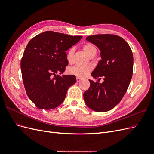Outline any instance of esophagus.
Returning a JSON list of instances; mask_svg holds the SVG:
<instances>
[{
	"instance_id": "esophagus-1",
	"label": "esophagus",
	"mask_w": 154,
	"mask_h": 154,
	"mask_svg": "<svg viewBox=\"0 0 154 154\" xmlns=\"http://www.w3.org/2000/svg\"><path fill=\"white\" fill-rule=\"evenodd\" d=\"M76 80H77V82H80L82 80V78L80 77H78V76H76Z\"/></svg>"
}]
</instances>
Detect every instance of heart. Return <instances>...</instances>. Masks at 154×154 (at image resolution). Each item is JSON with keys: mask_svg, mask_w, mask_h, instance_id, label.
<instances>
[{"mask_svg": "<svg viewBox=\"0 0 154 154\" xmlns=\"http://www.w3.org/2000/svg\"><path fill=\"white\" fill-rule=\"evenodd\" d=\"M83 49L84 50L85 52L87 53V54L88 57H91L93 55H96L97 53V49L94 45L92 44L87 43L83 46ZM74 52V48H70L67 52L66 54V58L67 62L71 63L72 60V57L73 54ZM91 66H74L71 68H69L68 71L71 74H73L78 77L83 78L85 77L87 74L90 72L91 71Z\"/></svg>", "mask_w": 154, "mask_h": 154, "instance_id": "1", "label": "heart"}]
</instances>
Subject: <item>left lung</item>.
Returning <instances> with one entry per match:
<instances>
[{"label": "left lung", "mask_w": 154, "mask_h": 154, "mask_svg": "<svg viewBox=\"0 0 154 154\" xmlns=\"http://www.w3.org/2000/svg\"><path fill=\"white\" fill-rule=\"evenodd\" d=\"M100 50L101 58L91 75L103 78V83L89 80L90 87L83 93L86 105L92 110L104 112L117 105L127 91L133 73L131 48L117 35H96L86 38Z\"/></svg>", "instance_id": "left-lung-1"}]
</instances>
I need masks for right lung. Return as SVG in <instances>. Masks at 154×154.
<instances>
[{
	"mask_svg": "<svg viewBox=\"0 0 154 154\" xmlns=\"http://www.w3.org/2000/svg\"><path fill=\"white\" fill-rule=\"evenodd\" d=\"M82 36L45 31L27 44L20 62L22 80L29 98L40 109L50 110L62 103L74 75H62L68 65L66 51Z\"/></svg>",
	"mask_w": 154,
	"mask_h": 154,
	"instance_id": "add662e5",
	"label": "right lung"
}]
</instances>
